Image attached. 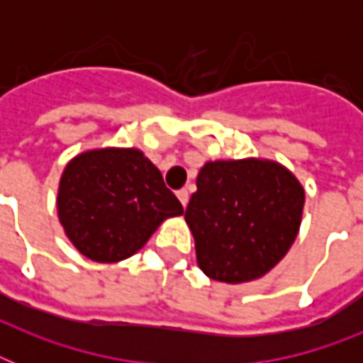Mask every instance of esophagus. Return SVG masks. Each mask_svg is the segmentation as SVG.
Listing matches in <instances>:
<instances>
[{
	"label": "esophagus",
	"instance_id": "1",
	"mask_svg": "<svg viewBox=\"0 0 363 363\" xmlns=\"http://www.w3.org/2000/svg\"><path fill=\"white\" fill-rule=\"evenodd\" d=\"M177 198H179V201L182 203V207H186L188 199H190V194H188L186 188H182V190H179V192H177Z\"/></svg>",
	"mask_w": 363,
	"mask_h": 363
}]
</instances>
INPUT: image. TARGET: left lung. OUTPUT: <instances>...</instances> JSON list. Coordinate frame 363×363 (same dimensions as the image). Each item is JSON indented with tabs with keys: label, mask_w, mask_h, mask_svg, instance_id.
<instances>
[{
	"label": "left lung",
	"mask_w": 363,
	"mask_h": 363,
	"mask_svg": "<svg viewBox=\"0 0 363 363\" xmlns=\"http://www.w3.org/2000/svg\"><path fill=\"white\" fill-rule=\"evenodd\" d=\"M196 184L184 218L209 279L254 281L284 258L305 203L303 188L286 167L256 158L207 162Z\"/></svg>",
	"instance_id": "left-lung-1"
}]
</instances>
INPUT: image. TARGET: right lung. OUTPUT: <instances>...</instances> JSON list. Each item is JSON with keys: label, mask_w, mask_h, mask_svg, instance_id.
<instances>
[{"label": "right lung", "mask_w": 363, "mask_h": 363, "mask_svg": "<svg viewBox=\"0 0 363 363\" xmlns=\"http://www.w3.org/2000/svg\"><path fill=\"white\" fill-rule=\"evenodd\" d=\"M179 215L181 201L137 148L79 154L60 181V222L77 250L94 262L130 258L165 218Z\"/></svg>", "instance_id": "right-lung-1"}]
</instances>
